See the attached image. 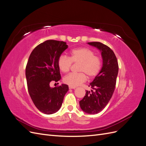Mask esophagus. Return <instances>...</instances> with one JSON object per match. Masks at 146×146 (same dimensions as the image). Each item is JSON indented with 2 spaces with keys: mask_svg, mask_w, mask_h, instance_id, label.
<instances>
[{
  "mask_svg": "<svg viewBox=\"0 0 146 146\" xmlns=\"http://www.w3.org/2000/svg\"><path fill=\"white\" fill-rule=\"evenodd\" d=\"M69 89H76V87H72V86H69Z\"/></svg>",
  "mask_w": 146,
  "mask_h": 146,
  "instance_id": "34e87169",
  "label": "esophagus"
}]
</instances>
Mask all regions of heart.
<instances>
[{
  "instance_id": "b5f03b06",
  "label": "heart",
  "mask_w": 146,
  "mask_h": 146,
  "mask_svg": "<svg viewBox=\"0 0 146 146\" xmlns=\"http://www.w3.org/2000/svg\"><path fill=\"white\" fill-rule=\"evenodd\" d=\"M72 63H79V73L70 74L63 78L64 83L70 86L76 87L86 80V77L91 79L96 77L100 72L102 61L99 56H96L92 50L86 47H80L70 51L69 56L61 55L57 61L59 69L63 73L69 71Z\"/></svg>"
}]
</instances>
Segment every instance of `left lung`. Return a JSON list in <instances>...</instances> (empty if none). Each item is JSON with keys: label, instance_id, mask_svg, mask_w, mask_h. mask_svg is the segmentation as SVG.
I'll list each match as a JSON object with an SVG mask.
<instances>
[{"label": "left lung", "instance_id": "obj_1", "mask_svg": "<svg viewBox=\"0 0 146 146\" xmlns=\"http://www.w3.org/2000/svg\"><path fill=\"white\" fill-rule=\"evenodd\" d=\"M101 52L102 67L99 74L90 83L92 90L86 91L79 103L84 112L95 114L102 110L111 99L115 89L119 66L116 56L107 46L99 42H88Z\"/></svg>", "mask_w": 146, "mask_h": 146}]
</instances>
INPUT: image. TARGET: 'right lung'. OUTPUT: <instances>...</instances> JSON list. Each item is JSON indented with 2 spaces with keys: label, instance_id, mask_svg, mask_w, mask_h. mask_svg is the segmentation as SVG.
<instances>
[{
  "label": "right lung",
  "instance_id": "right-lung-1",
  "mask_svg": "<svg viewBox=\"0 0 146 146\" xmlns=\"http://www.w3.org/2000/svg\"><path fill=\"white\" fill-rule=\"evenodd\" d=\"M68 47L65 42L47 40L35 47L29 56L25 69L28 91L36 107L44 114L58 111L69 90L66 84L50 86L52 81L61 79L57 61Z\"/></svg>",
  "mask_w": 146,
  "mask_h": 146
}]
</instances>
